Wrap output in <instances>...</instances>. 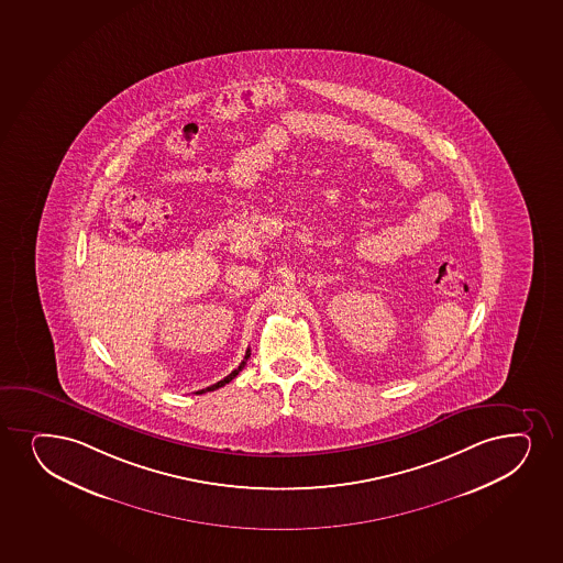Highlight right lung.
I'll return each mask as SVG.
<instances>
[{"instance_id":"right-lung-1","label":"right lung","mask_w":563,"mask_h":563,"mask_svg":"<svg viewBox=\"0 0 563 563\" xmlns=\"http://www.w3.org/2000/svg\"><path fill=\"white\" fill-rule=\"evenodd\" d=\"M250 358V351H246V356H244V361L240 362V366L236 369H233L231 374L227 375L225 379H221V382L216 383V385H212V387L202 388V390H199L197 395H202V393H208V390H216V388L223 387V385H227L229 382H233L234 377L242 372V368L246 366V361Z\"/></svg>"}]
</instances>
